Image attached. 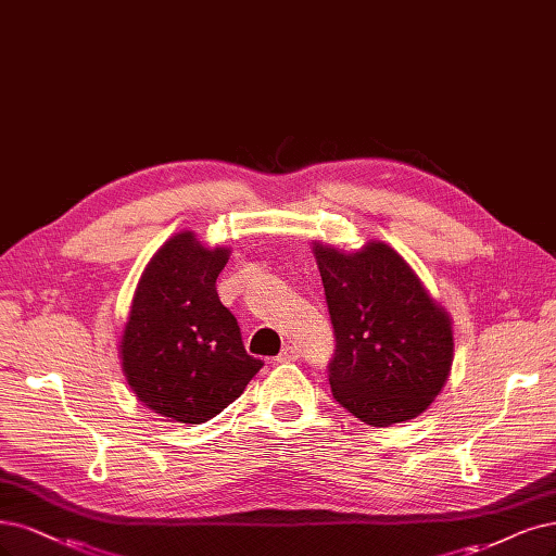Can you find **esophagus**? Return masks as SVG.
<instances>
[{
  "mask_svg": "<svg viewBox=\"0 0 556 556\" xmlns=\"http://www.w3.org/2000/svg\"><path fill=\"white\" fill-rule=\"evenodd\" d=\"M299 358V352H296V348H290V344H287V348H282V352L274 358L276 363H292V361H296Z\"/></svg>",
  "mask_w": 556,
  "mask_h": 556,
  "instance_id": "34e87169",
  "label": "esophagus"
}]
</instances>
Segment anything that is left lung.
<instances>
[{
    "mask_svg": "<svg viewBox=\"0 0 556 556\" xmlns=\"http://www.w3.org/2000/svg\"><path fill=\"white\" fill-rule=\"evenodd\" d=\"M333 324L329 384L338 405L384 428L426 412L453 361L448 315L387 243L344 255L315 245Z\"/></svg>",
    "mask_w": 556,
    "mask_h": 556,
    "instance_id": "obj_1",
    "label": "left lung"
}]
</instances>
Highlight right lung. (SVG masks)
Instances as JSON below:
<instances>
[{
	"label": "right lung",
	"mask_w": 556,
	"mask_h": 556,
	"mask_svg": "<svg viewBox=\"0 0 556 556\" xmlns=\"http://www.w3.org/2000/svg\"><path fill=\"white\" fill-rule=\"evenodd\" d=\"M225 248L208 251L190 232L151 257L122 338L130 389L149 409L179 424H204L235 402L257 370L237 317L218 299Z\"/></svg>",
	"instance_id": "obj_1"
}]
</instances>
